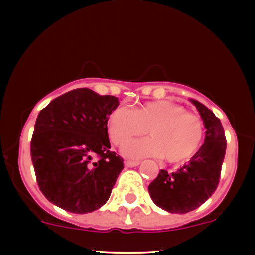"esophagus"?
Returning <instances> with one entry per match:
<instances>
[{
	"instance_id": "1",
	"label": "esophagus",
	"mask_w": 255,
	"mask_h": 255,
	"mask_svg": "<svg viewBox=\"0 0 255 255\" xmlns=\"http://www.w3.org/2000/svg\"><path fill=\"white\" fill-rule=\"evenodd\" d=\"M139 164L140 162H137V160H135V162L134 160H126L125 162V165L128 166V168H134V166H137Z\"/></svg>"
}]
</instances>
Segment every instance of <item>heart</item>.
<instances>
[{"label":"heart","mask_w":255,"mask_h":255,"mask_svg":"<svg viewBox=\"0 0 255 255\" xmlns=\"http://www.w3.org/2000/svg\"><path fill=\"white\" fill-rule=\"evenodd\" d=\"M111 142L122 145L147 130L151 137L131 140L122 147L128 158L165 157L180 163L194 156L204 137V125L197 115L186 113L183 107L170 101H152L133 109L119 107L110 113L107 122Z\"/></svg>","instance_id":"obj_1"}]
</instances>
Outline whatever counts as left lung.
Here are the masks:
<instances>
[{
	"label": "left lung",
	"mask_w": 255,
	"mask_h": 255,
	"mask_svg": "<svg viewBox=\"0 0 255 255\" xmlns=\"http://www.w3.org/2000/svg\"><path fill=\"white\" fill-rule=\"evenodd\" d=\"M205 126L204 144L189 162L174 172L160 170L148 186L153 203L171 213H187L198 209L217 188L227 140L221 121L209 108L191 99Z\"/></svg>",
	"instance_id": "8db88e82"
}]
</instances>
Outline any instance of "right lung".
Listing matches in <instances>:
<instances>
[{
    "instance_id": "obj_1",
    "label": "right lung",
    "mask_w": 255,
    "mask_h": 255,
    "mask_svg": "<svg viewBox=\"0 0 255 255\" xmlns=\"http://www.w3.org/2000/svg\"><path fill=\"white\" fill-rule=\"evenodd\" d=\"M119 104L114 96L75 89L38 114L31 158L40 192L50 203L80 215L107 203L124 169L122 158L110 151L107 127Z\"/></svg>"
}]
</instances>
